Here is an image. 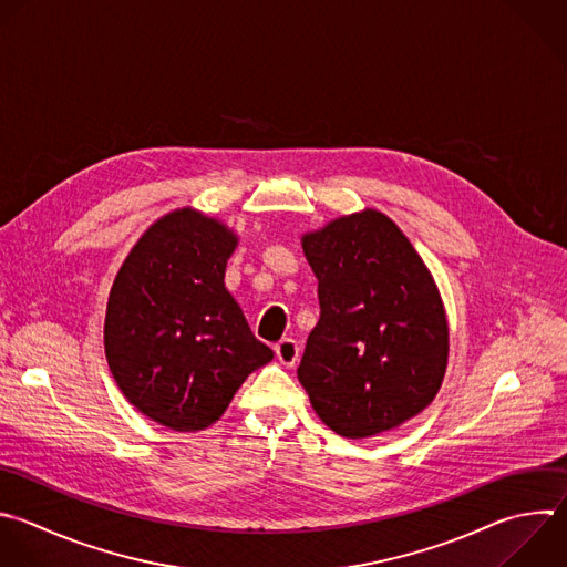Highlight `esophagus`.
<instances>
[{
	"mask_svg": "<svg viewBox=\"0 0 567 567\" xmlns=\"http://www.w3.org/2000/svg\"><path fill=\"white\" fill-rule=\"evenodd\" d=\"M275 354H277V359L284 363V365H295L297 361H299V343L295 341V339H290V337H286V339H281L279 343H275Z\"/></svg>",
	"mask_w": 567,
	"mask_h": 567,
	"instance_id": "1",
	"label": "esophagus"
}]
</instances>
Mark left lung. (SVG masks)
Wrapping results in <instances>:
<instances>
[{"instance_id": "1", "label": "left lung", "mask_w": 567, "mask_h": 567, "mask_svg": "<svg viewBox=\"0 0 567 567\" xmlns=\"http://www.w3.org/2000/svg\"><path fill=\"white\" fill-rule=\"evenodd\" d=\"M319 321L297 370L319 419L346 439L392 430L436 396L447 321L430 270L377 210L303 237Z\"/></svg>"}]
</instances>
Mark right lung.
I'll use <instances>...</instances> for the list:
<instances>
[{"label": "right lung", "instance_id": "1", "mask_svg": "<svg viewBox=\"0 0 567 567\" xmlns=\"http://www.w3.org/2000/svg\"><path fill=\"white\" fill-rule=\"evenodd\" d=\"M235 246L224 224L175 210L144 233L111 288L109 368L140 412L177 432L215 423L272 359L224 286Z\"/></svg>", "mask_w": 567, "mask_h": 567}]
</instances>
